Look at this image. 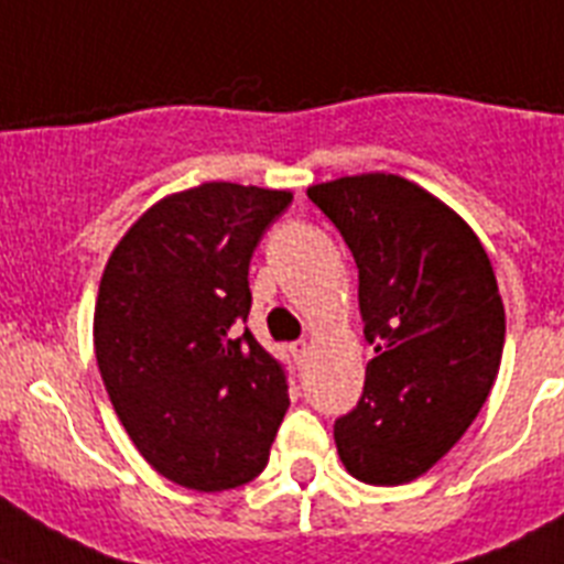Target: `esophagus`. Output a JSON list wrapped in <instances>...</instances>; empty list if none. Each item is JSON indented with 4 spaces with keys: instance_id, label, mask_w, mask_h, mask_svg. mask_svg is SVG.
<instances>
[{
    "instance_id": "esophagus-1",
    "label": "esophagus",
    "mask_w": 564,
    "mask_h": 564,
    "mask_svg": "<svg viewBox=\"0 0 564 564\" xmlns=\"http://www.w3.org/2000/svg\"><path fill=\"white\" fill-rule=\"evenodd\" d=\"M290 352H292V358L301 364L306 358V352H310V344H306V340H295V344H290Z\"/></svg>"
}]
</instances>
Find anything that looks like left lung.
<instances>
[{
	"label": "left lung",
	"mask_w": 564,
	"mask_h": 564,
	"mask_svg": "<svg viewBox=\"0 0 564 564\" xmlns=\"http://www.w3.org/2000/svg\"><path fill=\"white\" fill-rule=\"evenodd\" d=\"M358 267L364 392L335 421L338 456L367 485H404L451 451L499 372L505 306L485 246L433 194L395 174L306 192Z\"/></svg>",
	"instance_id": "1"
}]
</instances>
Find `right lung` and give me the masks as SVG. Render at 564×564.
Wrapping results in <instances>:
<instances>
[{"instance_id": "obj_1", "label": "right lung", "mask_w": 564, "mask_h": 564, "mask_svg": "<svg viewBox=\"0 0 564 564\" xmlns=\"http://www.w3.org/2000/svg\"><path fill=\"white\" fill-rule=\"evenodd\" d=\"M290 192L203 183L151 206L108 258L94 312L102 384L143 458L174 485L252 481L290 381L249 333V263Z\"/></svg>"}]
</instances>
